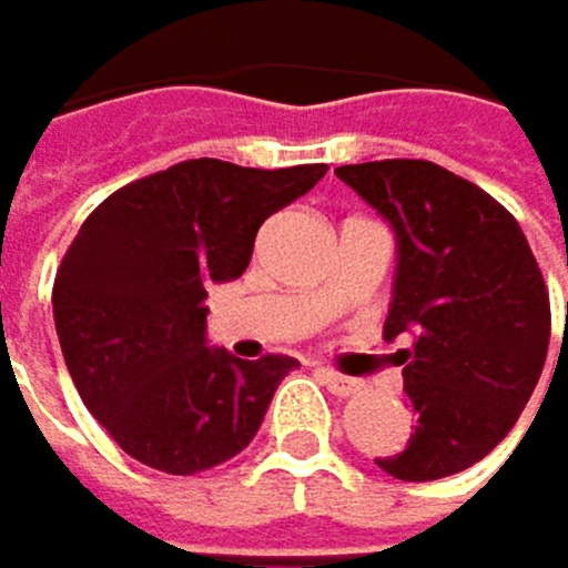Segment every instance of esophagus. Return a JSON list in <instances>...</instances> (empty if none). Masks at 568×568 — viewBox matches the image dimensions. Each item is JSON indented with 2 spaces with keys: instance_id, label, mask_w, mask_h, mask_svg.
I'll return each instance as SVG.
<instances>
[{
  "instance_id": "esophagus-1",
  "label": "esophagus",
  "mask_w": 568,
  "mask_h": 568,
  "mask_svg": "<svg viewBox=\"0 0 568 568\" xmlns=\"http://www.w3.org/2000/svg\"><path fill=\"white\" fill-rule=\"evenodd\" d=\"M321 379L331 393L337 396H352V393H362V379H352V376H341L334 368H321Z\"/></svg>"
}]
</instances>
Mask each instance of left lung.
I'll use <instances>...</instances> for the list:
<instances>
[{
  "instance_id": "1",
  "label": "left lung",
  "mask_w": 568,
  "mask_h": 568,
  "mask_svg": "<svg viewBox=\"0 0 568 568\" xmlns=\"http://www.w3.org/2000/svg\"><path fill=\"white\" fill-rule=\"evenodd\" d=\"M334 175L389 223L386 337H410L396 362L414 430L376 466L407 483L455 476L507 438L538 386L551 334L541 268L517 220L435 161L386 158Z\"/></svg>"
}]
</instances>
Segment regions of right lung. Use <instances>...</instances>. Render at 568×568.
<instances>
[{"label": "right lung", "instance_id": "add662e5", "mask_svg": "<svg viewBox=\"0 0 568 568\" xmlns=\"http://www.w3.org/2000/svg\"><path fill=\"white\" fill-rule=\"evenodd\" d=\"M324 172L192 158L123 185L74 234L54 278V327L74 389L126 455L192 476L258 435L296 362L213 348L206 296L241 278L262 223Z\"/></svg>", "mask_w": 568, "mask_h": 568}]
</instances>
